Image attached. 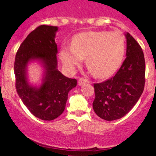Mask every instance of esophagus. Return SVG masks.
I'll list each match as a JSON object with an SVG mask.
<instances>
[{"label": "esophagus", "mask_w": 156, "mask_h": 156, "mask_svg": "<svg viewBox=\"0 0 156 156\" xmlns=\"http://www.w3.org/2000/svg\"><path fill=\"white\" fill-rule=\"evenodd\" d=\"M86 82H88V81H87V80L84 78H79V80H78V85H83Z\"/></svg>", "instance_id": "esophagus-1"}]
</instances>
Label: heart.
I'll use <instances>...</instances> for the list:
<instances>
[{
  "label": "heart",
  "mask_w": 156,
  "mask_h": 156,
  "mask_svg": "<svg viewBox=\"0 0 156 156\" xmlns=\"http://www.w3.org/2000/svg\"><path fill=\"white\" fill-rule=\"evenodd\" d=\"M125 52L126 39L120 32L91 30L76 34L71 46H62L59 55L66 69L71 72L86 58L88 69L95 77L102 78L118 69Z\"/></svg>",
  "instance_id": "heart-1"
}]
</instances>
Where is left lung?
Segmentation results:
<instances>
[{"label": "left lung", "instance_id": "left-lung-1", "mask_svg": "<svg viewBox=\"0 0 156 156\" xmlns=\"http://www.w3.org/2000/svg\"><path fill=\"white\" fill-rule=\"evenodd\" d=\"M126 58L115 75L107 81L94 84L93 109L106 121L126 115L139 101L145 87V62L139 44L126 33Z\"/></svg>", "mask_w": 156, "mask_h": 156}]
</instances>
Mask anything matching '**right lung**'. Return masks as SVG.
I'll list each match as a JSON object with an SVG mask.
<instances>
[{
  "label": "right lung",
  "mask_w": 156,
  "mask_h": 156,
  "mask_svg": "<svg viewBox=\"0 0 156 156\" xmlns=\"http://www.w3.org/2000/svg\"><path fill=\"white\" fill-rule=\"evenodd\" d=\"M58 27L41 25L27 35L19 47L14 61L16 89L30 112L44 121H51L62 114L68 92L77 80L62 75L58 70V47L55 35ZM37 60L45 68L42 85L33 87L27 77V65Z\"/></svg>",
  "instance_id": "add662e5"
}]
</instances>
